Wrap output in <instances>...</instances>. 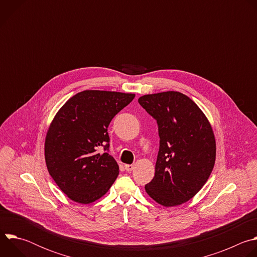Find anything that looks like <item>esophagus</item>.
<instances>
[{"mask_svg": "<svg viewBox=\"0 0 257 257\" xmlns=\"http://www.w3.org/2000/svg\"><path fill=\"white\" fill-rule=\"evenodd\" d=\"M134 169V165H125V170L127 172H131Z\"/></svg>", "mask_w": 257, "mask_h": 257, "instance_id": "34e87169", "label": "esophagus"}]
</instances>
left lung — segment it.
Returning a JSON list of instances; mask_svg holds the SVG:
<instances>
[{
  "label": "left lung",
  "instance_id": "left-lung-1",
  "mask_svg": "<svg viewBox=\"0 0 257 257\" xmlns=\"http://www.w3.org/2000/svg\"><path fill=\"white\" fill-rule=\"evenodd\" d=\"M140 105L157 120L160 150L148 194L164 206L191 199L205 184L215 162V139L198 105L178 91L146 94Z\"/></svg>",
  "mask_w": 257,
  "mask_h": 257
}]
</instances>
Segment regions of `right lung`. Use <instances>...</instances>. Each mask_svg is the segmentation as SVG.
Segmentation results:
<instances>
[{"label":"right lung","mask_w":257,"mask_h":257,"mask_svg":"<svg viewBox=\"0 0 257 257\" xmlns=\"http://www.w3.org/2000/svg\"><path fill=\"white\" fill-rule=\"evenodd\" d=\"M135 94L84 90L66 101L55 116L45 142L48 171L73 201L87 204L103 196L119 175L107 154V127ZM102 146L105 153L98 150Z\"/></svg>","instance_id":"add662e5"}]
</instances>
